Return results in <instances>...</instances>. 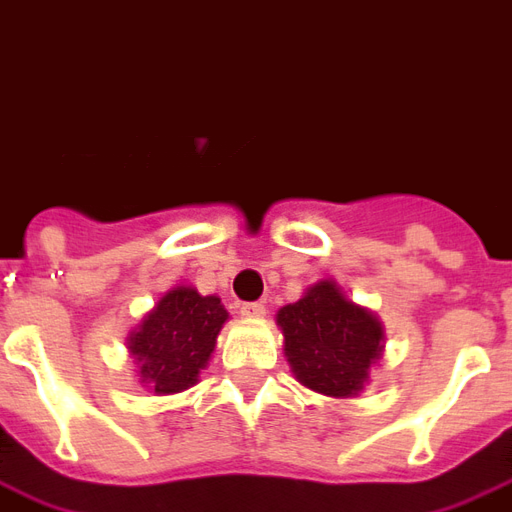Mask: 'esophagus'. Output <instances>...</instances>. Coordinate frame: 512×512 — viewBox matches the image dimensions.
<instances>
[{
	"label": "esophagus",
	"mask_w": 512,
	"mask_h": 512,
	"mask_svg": "<svg viewBox=\"0 0 512 512\" xmlns=\"http://www.w3.org/2000/svg\"><path fill=\"white\" fill-rule=\"evenodd\" d=\"M241 314H244L246 320H260V317H266V306L257 304V301H252V304H241Z\"/></svg>",
	"instance_id": "obj_1"
}]
</instances>
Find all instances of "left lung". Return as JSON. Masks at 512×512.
<instances>
[{"instance_id": "obj_1", "label": "left lung", "mask_w": 512, "mask_h": 512, "mask_svg": "<svg viewBox=\"0 0 512 512\" xmlns=\"http://www.w3.org/2000/svg\"><path fill=\"white\" fill-rule=\"evenodd\" d=\"M295 380L328 399H355L385 352V328L333 279H320L276 312Z\"/></svg>"}]
</instances>
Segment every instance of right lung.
I'll use <instances>...</instances> for the list:
<instances>
[{"label": "right lung", "mask_w": 512, "mask_h": 512, "mask_svg": "<svg viewBox=\"0 0 512 512\" xmlns=\"http://www.w3.org/2000/svg\"><path fill=\"white\" fill-rule=\"evenodd\" d=\"M227 317L219 295H200L198 287L184 282L170 287L124 342L138 385L154 396L192 388L211 361Z\"/></svg>", "instance_id": "1"}]
</instances>
